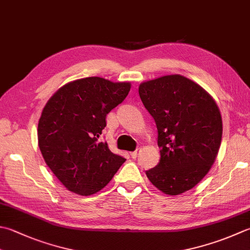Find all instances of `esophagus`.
<instances>
[{
    "mask_svg": "<svg viewBox=\"0 0 250 250\" xmlns=\"http://www.w3.org/2000/svg\"><path fill=\"white\" fill-rule=\"evenodd\" d=\"M140 153H141V149L140 148H138V149H135L134 151H132L131 153V157L132 158H136V157H139V155H140Z\"/></svg>",
    "mask_w": 250,
    "mask_h": 250,
    "instance_id": "1",
    "label": "esophagus"
}]
</instances>
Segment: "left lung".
I'll use <instances>...</instances> for the list:
<instances>
[{
    "label": "left lung",
    "mask_w": 250,
    "mask_h": 250,
    "mask_svg": "<svg viewBox=\"0 0 250 250\" xmlns=\"http://www.w3.org/2000/svg\"><path fill=\"white\" fill-rule=\"evenodd\" d=\"M139 94L155 120L160 148L158 165L146 175L165 194L187 192L204 179L218 155L222 119L216 102L180 75L142 83Z\"/></svg>",
    "instance_id": "left-lung-1"
}]
</instances>
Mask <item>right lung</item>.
Here are the masks:
<instances>
[{
    "mask_svg": "<svg viewBox=\"0 0 250 250\" xmlns=\"http://www.w3.org/2000/svg\"><path fill=\"white\" fill-rule=\"evenodd\" d=\"M129 82L89 77L62 86L43 108L38 142L48 168L71 192L104 188L125 159L101 140L106 116L129 94Z\"/></svg>",
    "mask_w": 250,
    "mask_h": 250,
    "instance_id": "1",
    "label": "right lung"
}]
</instances>
